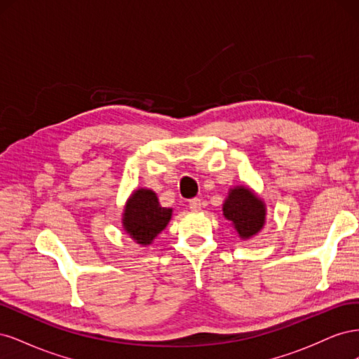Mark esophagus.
Instances as JSON below:
<instances>
[{"label":"esophagus","mask_w":359,"mask_h":359,"mask_svg":"<svg viewBox=\"0 0 359 359\" xmlns=\"http://www.w3.org/2000/svg\"><path fill=\"white\" fill-rule=\"evenodd\" d=\"M201 206H202V202H201V199H199V198L190 199V202H189V208H190L191 211H199V210H201Z\"/></svg>","instance_id":"1"}]
</instances>
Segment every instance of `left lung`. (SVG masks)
<instances>
[{
	"label": "left lung",
	"instance_id": "8db88e82",
	"mask_svg": "<svg viewBox=\"0 0 359 359\" xmlns=\"http://www.w3.org/2000/svg\"><path fill=\"white\" fill-rule=\"evenodd\" d=\"M223 215L229 220L241 240L247 241L264 229L266 205L259 194L247 186L229 189L223 203Z\"/></svg>",
	"mask_w": 359,
	"mask_h": 359
}]
</instances>
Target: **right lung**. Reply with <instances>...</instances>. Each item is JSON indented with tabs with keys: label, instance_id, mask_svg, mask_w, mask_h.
<instances>
[{
	"label": "right lung",
	"instance_id": "add662e5",
	"mask_svg": "<svg viewBox=\"0 0 359 359\" xmlns=\"http://www.w3.org/2000/svg\"><path fill=\"white\" fill-rule=\"evenodd\" d=\"M172 219V208L161 206L157 194L149 189H136L123 211V227L132 240L147 247L165 229Z\"/></svg>",
	"mask_w": 359,
	"mask_h": 359
}]
</instances>
